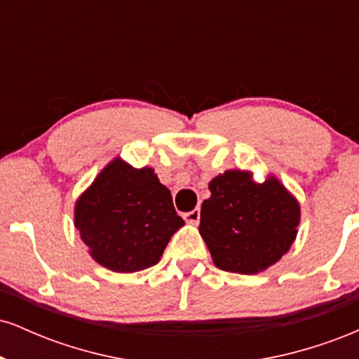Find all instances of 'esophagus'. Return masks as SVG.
<instances>
[{
    "label": "esophagus",
    "instance_id": "1",
    "mask_svg": "<svg viewBox=\"0 0 359 359\" xmlns=\"http://www.w3.org/2000/svg\"><path fill=\"white\" fill-rule=\"evenodd\" d=\"M184 219L189 222V224H197L201 219V211L199 209H192V211L184 214Z\"/></svg>",
    "mask_w": 359,
    "mask_h": 359
}]
</instances>
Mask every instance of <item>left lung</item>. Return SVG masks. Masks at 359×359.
I'll use <instances>...</instances> for the list:
<instances>
[{
	"label": "left lung",
	"mask_w": 359,
	"mask_h": 359,
	"mask_svg": "<svg viewBox=\"0 0 359 359\" xmlns=\"http://www.w3.org/2000/svg\"><path fill=\"white\" fill-rule=\"evenodd\" d=\"M209 191L199 231L217 269L255 275L290 250L300 208L275 177L258 184L250 172L228 170L214 177Z\"/></svg>",
	"instance_id": "left-lung-1"
}]
</instances>
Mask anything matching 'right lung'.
Listing matches in <instances>:
<instances>
[{"mask_svg": "<svg viewBox=\"0 0 359 359\" xmlns=\"http://www.w3.org/2000/svg\"><path fill=\"white\" fill-rule=\"evenodd\" d=\"M74 224L100 265L131 273L158 263L184 219L154 168L114 158L77 199Z\"/></svg>", "mask_w": 359, "mask_h": 359, "instance_id": "right-lung-1", "label": "right lung"}]
</instances>
